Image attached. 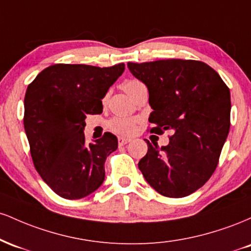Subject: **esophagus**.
Wrapping results in <instances>:
<instances>
[{
  "instance_id": "obj_1",
  "label": "esophagus",
  "mask_w": 251,
  "mask_h": 251,
  "mask_svg": "<svg viewBox=\"0 0 251 251\" xmlns=\"http://www.w3.org/2000/svg\"><path fill=\"white\" fill-rule=\"evenodd\" d=\"M118 142H119L120 146H124V145H126V144H128L129 142H131V139H129V138H125V137H119Z\"/></svg>"
}]
</instances>
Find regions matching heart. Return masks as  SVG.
<instances>
[{
    "mask_svg": "<svg viewBox=\"0 0 251 251\" xmlns=\"http://www.w3.org/2000/svg\"><path fill=\"white\" fill-rule=\"evenodd\" d=\"M142 85V82L137 81V80H129L124 83V89L126 93H129L132 89L137 87V86ZM109 128L112 131L117 132L120 134H129L134 131L135 128V120L129 119V118H123V117H114L113 119L109 120L108 123Z\"/></svg>",
    "mask_w": 251,
    "mask_h": 251,
    "instance_id": "obj_1",
    "label": "heart"
}]
</instances>
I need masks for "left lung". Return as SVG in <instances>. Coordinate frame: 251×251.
<instances>
[{"instance_id":"1","label":"left lung","mask_w":251,"mask_h":251,"mask_svg":"<svg viewBox=\"0 0 251 251\" xmlns=\"http://www.w3.org/2000/svg\"><path fill=\"white\" fill-rule=\"evenodd\" d=\"M127 67L149 89L155 133L170 129L169 145L148 143L139 170L158 194L191 195L211 177L230 128V91L210 66L195 60H158Z\"/></svg>"}]
</instances>
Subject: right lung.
Listing matches in <instances>:
<instances>
[{
	"mask_svg": "<svg viewBox=\"0 0 251 251\" xmlns=\"http://www.w3.org/2000/svg\"><path fill=\"white\" fill-rule=\"evenodd\" d=\"M125 65L94 67L57 63L43 70L25 97V131L36 171L66 200H80L100 188L105 160L118 149L114 134L87 144L86 116L102 112L103 97Z\"/></svg>",
	"mask_w": 251,
	"mask_h": 251,
	"instance_id": "add662e5",
	"label": "right lung"
}]
</instances>
